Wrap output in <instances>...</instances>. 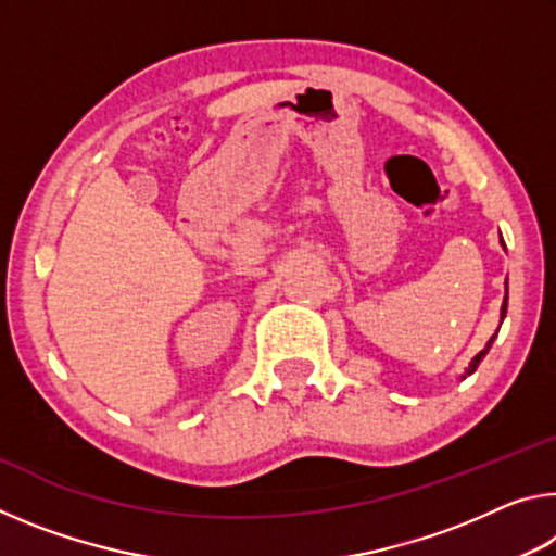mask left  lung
<instances>
[{
  "mask_svg": "<svg viewBox=\"0 0 556 556\" xmlns=\"http://www.w3.org/2000/svg\"><path fill=\"white\" fill-rule=\"evenodd\" d=\"M501 242H503V238H501ZM503 248H505V242H503ZM505 312H507V281H505V299H503V306H501V324H503V318H505ZM495 336H497V333H493V336H491V341L485 343V348H483L481 353H476V355H473V361L468 363V368L464 370V375H460V380H464V378H468V375H473V372H476V368H478V365H481V361L485 357V353L491 351V345H493V341H495Z\"/></svg>",
  "mask_w": 556,
  "mask_h": 556,
  "instance_id": "left-lung-1",
  "label": "left lung"
}]
</instances>
